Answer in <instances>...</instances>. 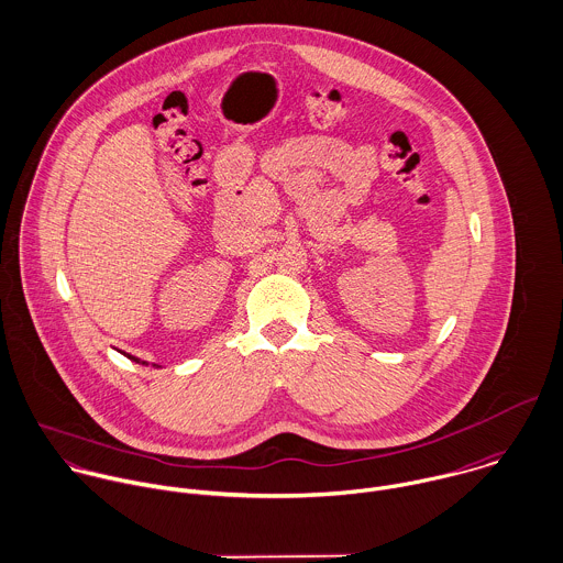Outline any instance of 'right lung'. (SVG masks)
<instances>
[{
	"label": "right lung",
	"instance_id": "1",
	"mask_svg": "<svg viewBox=\"0 0 563 563\" xmlns=\"http://www.w3.org/2000/svg\"><path fill=\"white\" fill-rule=\"evenodd\" d=\"M129 358H131V361H135V363H142V361H140V358H135V356H129ZM142 365H148V363H142Z\"/></svg>",
	"mask_w": 563,
	"mask_h": 563
}]
</instances>
